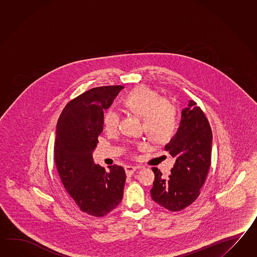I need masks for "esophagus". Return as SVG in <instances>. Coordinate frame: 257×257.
I'll return each instance as SVG.
<instances>
[{
    "mask_svg": "<svg viewBox=\"0 0 257 257\" xmlns=\"http://www.w3.org/2000/svg\"><path fill=\"white\" fill-rule=\"evenodd\" d=\"M124 169H125L126 175H128V176H131L136 172V170L138 169V167L137 166L128 165V166H125Z\"/></svg>",
    "mask_w": 257,
    "mask_h": 257,
    "instance_id": "1",
    "label": "esophagus"
}]
</instances>
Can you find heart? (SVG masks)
<instances>
[{"label":"heart","mask_w":257,"mask_h":257,"mask_svg":"<svg viewBox=\"0 0 257 257\" xmlns=\"http://www.w3.org/2000/svg\"><path fill=\"white\" fill-rule=\"evenodd\" d=\"M123 105L132 113L142 117L147 136L157 144L169 141L176 129V109L171 101L160 97L151 88L140 85L126 95ZM119 113L112 108L106 109L103 117L104 128L108 133L119 127Z\"/></svg>","instance_id":"1"}]
</instances>
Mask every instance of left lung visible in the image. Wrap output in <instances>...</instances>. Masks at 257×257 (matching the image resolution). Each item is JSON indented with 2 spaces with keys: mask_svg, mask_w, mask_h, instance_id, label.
<instances>
[{
  "mask_svg": "<svg viewBox=\"0 0 257 257\" xmlns=\"http://www.w3.org/2000/svg\"><path fill=\"white\" fill-rule=\"evenodd\" d=\"M213 134L204 112L189 100L182 110L181 120L175 137L165 151L175 159L168 178L156 167L151 193L152 200L165 209L177 212L194 202L211 166Z\"/></svg>",
  "mask_w": 257,
  "mask_h": 257,
  "instance_id": "8db88e82",
  "label": "left lung"
}]
</instances>
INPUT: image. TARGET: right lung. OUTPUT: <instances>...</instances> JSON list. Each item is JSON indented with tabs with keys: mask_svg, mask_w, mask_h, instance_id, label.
I'll list each match as a JSON object with an SVG mask.
<instances>
[{
	"mask_svg": "<svg viewBox=\"0 0 257 257\" xmlns=\"http://www.w3.org/2000/svg\"><path fill=\"white\" fill-rule=\"evenodd\" d=\"M122 88L90 89L69 102L57 120L54 160L58 175L80 210L96 217L110 213L122 200L123 167L114 164L106 172L92 156L103 132L104 109Z\"/></svg>",
	"mask_w": 257,
	"mask_h": 257,
	"instance_id": "1",
	"label": "right lung"
}]
</instances>
